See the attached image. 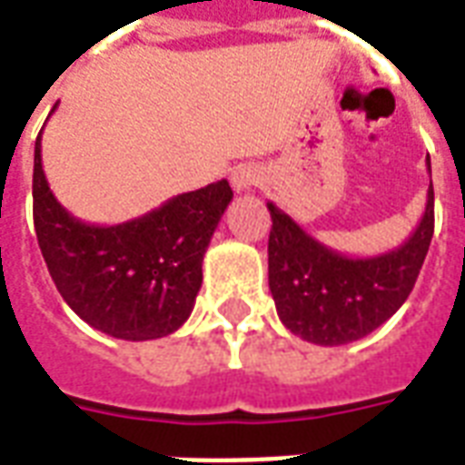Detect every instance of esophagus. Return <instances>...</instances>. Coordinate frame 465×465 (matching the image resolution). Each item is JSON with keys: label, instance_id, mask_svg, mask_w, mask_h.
Wrapping results in <instances>:
<instances>
[{"label": "esophagus", "instance_id": "obj_1", "mask_svg": "<svg viewBox=\"0 0 465 465\" xmlns=\"http://www.w3.org/2000/svg\"><path fill=\"white\" fill-rule=\"evenodd\" d=\"M259 182V172L256 167H251V164H239V167H233L232 172V187L236 192H246L253 184Z\"/></svg>", "mask_w": 465, "mask_h": 465}]
</instances>
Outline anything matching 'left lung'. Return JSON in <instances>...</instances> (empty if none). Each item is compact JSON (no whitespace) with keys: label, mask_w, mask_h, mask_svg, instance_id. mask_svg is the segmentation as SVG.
Masks as SVG:
<instances>
[{"label":"left lung","mask_w":465,"mask_h":465,"mask_svg":"<svg viewBox=\"0 0 465 465\" xmlns=\"http://www.w3.org/2000/svg\"><path fill=\"white\" fill-rule=\"evenodd\" d=\"M431 172V163L426 160ZM268 288L278 318L298 338L335 347L370 335L407 301L434 236V187L407 242L380 256H345L315 242L268 202Z\"/></svg>","instance_id":"1"}]
</instances>
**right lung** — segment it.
Wrapping results in <instances>:
<instances>
[{
	"instance_id": "right-lung-1",
	"label": "right lung",
	"mask_w": 465,
	"mask_h": 465,
	"mask_svg": "<svg viewBox=\"0 0 465 465\" xmlns=\"http://www.w3.org/2000/svg\"><path fill=\"white\" fill-rule=\"evenodd\" d=\"M232 199L229 182L219 180L130 222L85 223L54 197L41 167V133L36 137L34 226L39 249L71 311L110 338L143 342L184 325L202 288L206 246Z\"/></svg>"
}]
</instances>
